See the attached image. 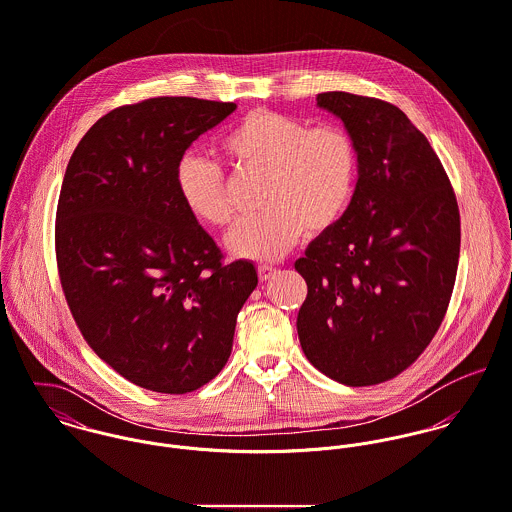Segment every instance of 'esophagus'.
Wrapping results in <instances>:
<instances>
[{
    "instance_id": "1",
    "label": "esophagus",
    "mask_w": 512,
    "mask_h": 512,
    "mask_svg": "<svg viewBox=\"0 0 512 512\" xmlns=\"http://www.w3.org/2000/svg\"><path fill=\"white\" fill-rule=\"evenodd\" d=\"M257 273H259V279H261V281H269V279L277 273V269H275L273 265H259V267H257Z\"/></svg>"
}]
</instances>
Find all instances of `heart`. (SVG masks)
I'll list each match as a JSON object with an SVG mask.
<instances>
[{
    "mask_svg": "<svg viewBox=\"0 0 512 512\" xmlns=\"http://www.w3.org/2000/svg\"><path fill=\"white\" fill-rule=\"evenodd\" d=\"M223 156L237 168L267 172L257 215L239 219L225 243L231 255L275 261L305 235L334 227L352 202L358 180V146L338 124L308 126L295 116L257 108L219 138ZM184 207L205 225L233 217L223 170L202 154H186L176 168Z\"/></svg>",
    "mask_w": 512,
    "mask_h": 512,
    "instance_id": "b5f03b06",
    "label": "heart"
}]
</instances>
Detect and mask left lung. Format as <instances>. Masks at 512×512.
I'll list each match as a JSON object with an SVG mask.
<instances>
[{
	"mask_svg": "<svg viewBox=\"0 0 512 512\" xmlns=\"http://www.w3.org/2000/svg\"><path fill=\"white\" fill-rule=\"evenodd\" d=\"M316 104L344 122L360 162L346 213L295 263L308 289L299 340L324 376L374 386L409 368L443 322L459 207L431 144L398 106L342 91Z\"/></svg>",
	"mask_w": 512,
	"mask_h": 512,
	"instance_id": "left-lung-1",
	"label": "left lung"
}]
</instances>
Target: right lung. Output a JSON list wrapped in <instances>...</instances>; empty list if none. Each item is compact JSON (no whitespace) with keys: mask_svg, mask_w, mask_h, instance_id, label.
Instances as JSON below:
<instances>
[{"mask_svg":"<svg viewBox=\"0 0 512 512\" xmlns=\"http://www.w3.org/2000/svg\"><path fill=\"white\" fill-rule=\"evenodd\" d=\"M235 103L158 97L99 118L59 194L61 287L87 344L128 382L188 394L225 366L253 289L249 261L223 263L184 207L176 168Z\"/></svg>","mask_w":512,"mask_h":512,"instance_id":"1","label":"right lung"}]
</instances>
